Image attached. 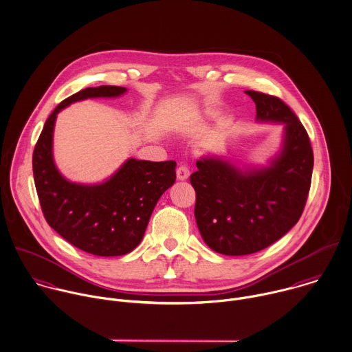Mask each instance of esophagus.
Here are the masks:
<instances>
[{
    "instance_id": "esophagus-1",
    "label": "esophagus",
    "mask_w": 352,
    "mask_h": 352,
    "mask_svg": "<svg viewBox=\"0 0 352 352\" xmlns=\"http://www.w3.org/2000/svg\"><path fill=\"white\" fill-rule=\"evenodd\" d=\"M176 175H177V179H179V180H186V179H188V176H190V169H188V166H187V165H179V168H177V170H176Z\"/></svg>"
}]
</instances>
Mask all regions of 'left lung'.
I'll use <instances>...</instances> for the list:
<instances>
[{
  "instance_id": "8db88e82",
  "label": "left lung",
  "mask_w": 352,
  "mask_h": 352,
  "mask_svg": "<svg viewBox=\"0 0 352 352\" xmlns=\"http://www.w3.org/2000/svg\"><path fill=\"white\" fill-rule=\"evenodd\" d=\"M256 120L285 124L284 146L272 165L241 172L220 158L197 161L190 176L195 190V220L205 243L224 255L261 251L300 219L309 197L314 155L300 120L278 97L245 91Z\"/></svg>"
}]
</instances>
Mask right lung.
<instances>
[{
    "instance_id": "add662e5",
    "label": "right lung",
    "mask_w": 352,
    "mask_h": 352,
    "mask_svg": "<svg viewBox=\"0 0 352 352\" xmlns=\"http://www.w3.org/2000/svg\"><path fill=\"white\" fill-rule=\"evenodd\" d=\"M124 87H87L64 100L46 120L32 154L34 182L47 224L75 247L100 256L132 251L142 240L161 195L176 180L175 161L129 158L105 183H69L53 162L52 143L57 113L72 102L118 97Z\"/></svg>"
}]
</instances>
